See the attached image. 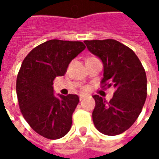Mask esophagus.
I'll return each mask as SVG.
<instances>
[{"label": "esophagus", "instance_id": "1", "mask_svg": "<svg viewBox=\"0 0 159 159\" xmlns=\"http://www.w3.org/2000/svg\"><path fill=\"white\" fill-rule=\"evenodd\" d=\"M84 98H85V96H84V95H80L79 99H80V100H83Z\"/></svg>", "mask_w": 159, "mask_h": 159}]
</instances>
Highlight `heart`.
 Masks as SVG:
<instances>
[{"label": "heart", "mask_w": 159, "mask_h": 159, "mask_svg": "<svg viewBox=\"0 0 159 159\" xmlns=\"http://www.w3.org/2000/svg\"><path fill=\"white\" fill-rule=\"evenodd\" d=\"M88 90V89L87 88H83V91H87Z\"/></svg>", "instance_id": "heart-1"}]
</instances>
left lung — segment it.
<instances>
[{
	"label": "left lung",
	"mask_w": 159,
	"mask_h": 159,
	"mask_svg": "<svg viewBox=\"0 0 159 159\" xmlns=\"http://www.w3.org/2000/svg\"><path fill=\"white\" fill-rule=\"evenodd\" d=\"M84 43L103 62L101 87L116 89L109 102L97 94L93 96L94 126L107 135L120 134L133 125L143 108L147 94L145 69L133 50L116 40H91Z\"/></svg>",
	"instance_id": "1"
}]
</instances>
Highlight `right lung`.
<instances>
[{
    "label": "right lung",
    "mask_w": 159,
    "mask_h": 159,
    "mask_svg": "<svg viewBox=\"0 0 159 159\" xmlns=\"http://www.w3.org/2000/svg\"><path fill=\"white\" fill-rule=\"evenodd\" d=\"M85 48L82 42L49 40L33 48L19 69L16 92L20 111L31 129L47 139L62 138L70 129L79 98L76 94L57 98L52 84Z\"/></svg>",
    "instance_id": "obj_1"
}]
</instances>
